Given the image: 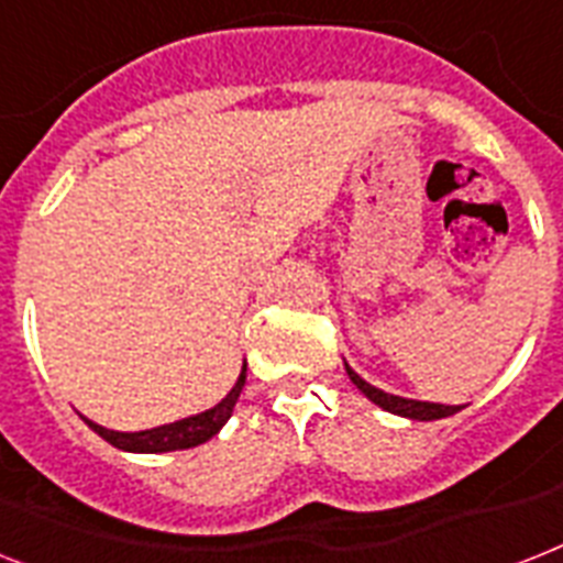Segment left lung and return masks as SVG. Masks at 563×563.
Listing matches in <instances>:
<instances>
[{
  "label": "left lung",
  "instance_id": "obj_1",
  "mask_svg": "<svg viewBox=\"0 0 563 563\" xmlns=\"http://www.w3.org/2000/svg\"><path fill=\"white\" fill-rule=\"evenodd\" d=\"M344 367L350 382H353V385L358 387V390L373 401V405H378V408L387 410V413L405 416V419H416V422H433V419H445V416H454L456 410H463L460 405H437V401H419V399H405V396H393V393L378 390V387H373L369 382H364V378H361L358 373L346 364V361H344Z\"/></svg>",
  "mask_w": 563,
  "mask_h": 563
}]
</instances>
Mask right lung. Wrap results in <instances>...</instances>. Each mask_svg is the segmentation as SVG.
Listing matches in <instances>:
<instances>
[{"instance_id": "right-lung-1", "label": "right lung", "mask_w": 563, "mask_h": 563, "mask_svg": "<svg viewBox=\"0 0 563 563\" xmlns=\"http://www.w3.org/2000/svg\"><path fill=\"white\" fill-rule=\"evenodd\" d=\"M242 387H245V364H242V373L236 378V385L228 390V396L213 408L202 410V413L185 416V419H176L170 424H158V428H147V431H109L103 424L91 422L86 416H80L91 431L103 437L109 445L121 448V451H130V454H167V451H181V448H196L202 442L213 440L222 424L231 419L236 408V399H240Z\"/></svg>"}]
</instances>
